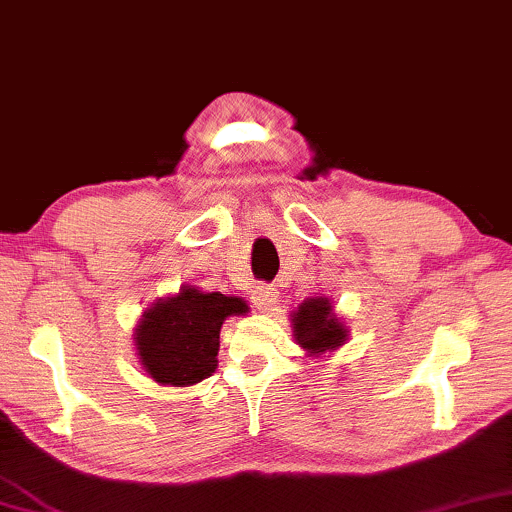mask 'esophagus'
I'll return each mask as SVG.
<instances>
[{
	"mask_svg": "<svg viewBox=\"0 0 512 512\" xmlns=\"http://www.w3.org/2000/svg\"><path fill=\"white\" fill-rule=\"evenodd\" d=\"M276 290L271 288V285H257L255 290H252V302L260 311H271V306L276 304Z\"/></svg>",
	"mask_w": 512,
	"mask_h": 512,
	"instance_id": "1",
	"label": "esophagus"
}]
</instances>
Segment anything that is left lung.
I'll list each match as a JSON object with an SVG mask.
<instances>
[{
    "mask_svg": "<svg viewBox=\"0 0 512 512\" xmlns=\"http://www.w3.org/2000/svg\"><path fill=\"white\" fill-rule=\"evenodd\" d=\"M292 325H295L297 344L311 353L337 349L346 342L344 325L332 316V306L323 297L306 299L292 318Z\"/></svg>",
    "mask_w": 512,
    "mask_h": 512,
    "instance_id": "8db88e82",
    "label": "left lung"
}]
</instances>
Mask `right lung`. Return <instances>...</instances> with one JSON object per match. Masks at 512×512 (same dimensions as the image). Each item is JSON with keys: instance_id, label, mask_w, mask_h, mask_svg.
Instances as JSON below:
<instances>
[{"instance_id": "right-lung-1", "label": "right lung", "mask_w": 512, "mask_h": 512, "mask_svg": "<svg viewBox=\"0 0 512 512\" xmlns=\"http://www.w3.org/2000/svg\"><path fill=\"white\" fill-rule=\"evenodd\" d=\"M245 311L241 297L182 288L142 316L135 330L142 367L163 386L199 384L217 367L224 318Z\"/></svg>"}]
</instances>
